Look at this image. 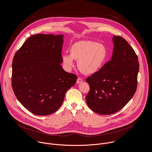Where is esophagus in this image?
Returning <instances> with one entry per match:
<instances>
[{
	"label": "esophagus",
	"instance_id": "1",
	"mask_svg": "<svg viewBox=\"0 0 152 152\" xmlns=\"http://www.w3.org/2000/svg\"><path fill=\"white\" fill-rule=\"evenodd\" d=\"M82 81H83V79H82V78H81V77H78V78H77V79L76 83L78 84V83H81Z\"/></svg>",
	"mask_w": 152,
	"mask_h": 152
}]
</instances>
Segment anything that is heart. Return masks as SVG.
Returning a JSON list of instances; mask_svg holds the SVG:
<instances>
[{"label":"heart","mask_w":152,"mask_h":152,"mask_svg":"<svg viewBox=\"0 0 152 152\" xmlns=\"http://www.w3.org/2000/svg\"><path fill=\"white\" fill-rule=\"evenodd\" d=\"M70 54L64 53L62 61L68 69L74 66V59L78 60L77 66L85 75H92L99 72L107 61L108 52L102 43L91 41H80L72 46Z\"/></svg>","instance_id":"obj_1"}]
</instances>
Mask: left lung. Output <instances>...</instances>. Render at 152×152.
<instances>
[{
    "label": "left lung",
    "mask_w": 152,
    "mask_h": 152,
    "mask_svg": "<svg viewBox=\"0 0 152 152\" xmlns=\"http://www.w3.org/2000/svg\"><path fill=\"white\" fill-rule=\"evenodd\" d=\"M111 59L96 73L88 76L90 91L86 102L90 109L100 115L120 111L135 93L139 71L138 56L123 38L113 37Z\"/></svg>",
    "instance_id": "left-lung-1"
}]
</instances>
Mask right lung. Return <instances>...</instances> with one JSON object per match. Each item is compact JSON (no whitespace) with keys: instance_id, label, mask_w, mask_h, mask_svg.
Returning <instances> with one entry per match:
<instances>
[{"instance_id":"obj_1","label":"right lung","mask_w":152,"mask_h":152,"mask_svg":"<svg viewBox=\"0 0 152 152\" xmlns=\"http://www.w3.org/2000/svg\"><path fill=\"white\" fill-rule=\"evenodd\" d=\"M63 35L36 34L16 52L12 64V88L18 100L37 115L55 113L77 78L61 64Z\"/></svg>"}]
</instances>
